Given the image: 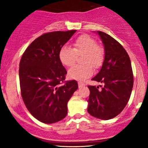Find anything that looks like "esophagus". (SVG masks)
Returning <instances> with one entry per match:
<instances>
[{
    "instance_id": "1",
    "label": "esophagus",
    "mask_w": 148,
    "mask_h": 148,
    "mask_svg": "<svg viewBox=\"0 0 148 148\" xmlns=\"http://www.w3.org/2000/svg\"><path fill=\"white\" fill-rule=\"evenodd\" d=\"M78 84H79V88H82V87H84V86H85V85L83 84V83H81V82H79V83H78Z\"/></svg>"
}]
</instances>
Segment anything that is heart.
Returning <instances> with one entry per match:
<instances>
[{
  "label": "heart",
  "mask_w": 148,
  "mask_h": 148,
  "mask_svg": "<svg viewBox=\"0 0 148 148\" xmlns=\"http://www.w3.org/2000/svg\"><path fill=\"white\" fill-rule=\"evenodd\" d=\"M83 55L81 62L69 69L68 75L71 79L84 81L92 75L93 68L98 69L102 65L104 60V51L95 38L87 34L81 35L73 43V49L63 46L59 51V59L61 63L71 67L76 62V58Z\"/></svg>",
  "instance_id": "b5f03b06"
}]
</instances>
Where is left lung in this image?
Segmentation results:
<instances>
[{
	"label": "left lung",
	"instance_id": "1",
	"mask_svg": "<svg viewBox=\"0 0 148 148\" xmlns=\"http://www.w3.org/2000/svg\"><path fill=\"white\" fill-rule=\"evenodd\" d=\"M104 47L103 64L92 81L102 83L103 87L88 86L90 96L88 112L92 116L109 120L120 114L126 106L134 85L130 56L118 41L108 34L97 31Z\"/></svg>",
	"mask_w": 148,
	"mask_h": 148
}]
</instances>
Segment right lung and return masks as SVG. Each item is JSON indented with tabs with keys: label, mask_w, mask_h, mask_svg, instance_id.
<instances>
[{
	"label": "right lung",
	"mask_w": 148,
	"mask_h": 148,
	"mask_svg": "<svg viewBox=\"0 0 148 148\" xmlns=\"http://www.w3.org/2000/svg\"><path fill=\"white\" fill-rule=\"evenodd\" d=\"M76 31L44 34L28 46L20 60L22 99L32 115L43 123L65 118L67 102L79 87L75 80L64 81L67 71L58 56L61 47Z\"/></svg>",
	"instance_id": "obj_1"
}]
</instances>
